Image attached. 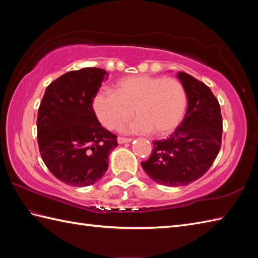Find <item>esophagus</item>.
<instances>
[{"label": "esophagus", "instance_id": "1", "mask_svg": "<svg viewBox=\"0 0 258 258\" xmlns=\"http://www.w3.org/2000/svg\"><path fill=\"white\" fill-rule=\"evenodd\" d=\"M118 144H124V143H130L132 142V139H127V138H118L117 139Z\"/></svg>", "mask_w": 258, "mask_h": 258}]
</instances>
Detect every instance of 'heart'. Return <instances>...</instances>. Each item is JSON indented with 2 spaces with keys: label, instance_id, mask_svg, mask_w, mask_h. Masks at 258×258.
I'll use <instances>...</instances> for the list:
<instances>
[{
  "label": "heart",
  "instance_id": "heart-1",
  "mask_svg": "<svg viewBox=\"0 0 258 258\" xmlns=\"http://www.w3.org/2000/svg\"><path fill=\"white\" fill-rule=\"evenodd\" d=\"M187 106V94L177 79L136 75L119 80L115 91H98L93 108L101 123L117 130L126 120L138 115L123 127L125 133L164 136L176 130Z\"/></svg>",
  "mask_w": 258,
  "mask_h": 258
}]
</instances>
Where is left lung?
Returning a JSON list of instances; mask_svg holds the SVG:
<instances>
[{
  "mask_svg": "<svg viewBox=\"0 0 258 258\" xmlns=\"http://www.w3.org/2000/svg\"><path fill=\"white\" fill-rule=\"evenodd\" d=\"M187 94V111L174 133L153 142L149 160L142 167L154 182L177 187L204 175L220 152L223 120L221 107L211 89L193 76L178 72Z\"/></svg>",
  "mask_w": 258,
  "mask_h": 258,
  "instance_id": "1",
  "label": "left lung"
}]
</instances>
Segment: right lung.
<instances>
[{
	"mask_svg": "<svg viewBox=\"0 0 258 258\" xmlns=\"http://www.w3.org/2000/svg\"><path fill=\"white\" fill-rule=\"evenodd\" d=\"M105 70L71 71L46 87L37 113V143L46 167L61 182L84 187L96 183L108 167L116 135L104 128L93 98Z\"/></svg>",
	"mask_w": 258,
	"mask_h": 258,
	"instance_id": "1",
	"label": "right lung"
}]
</instances>
